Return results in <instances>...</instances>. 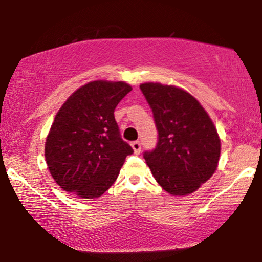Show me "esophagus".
Returning a JSON list of instances; mask_svg holds the SVG:
<instances>
[{"mask_svg": "<svg viewBox=\"0 0 262 262\" xmlns=\"http://www.w3.org/2000/svg\"><path fill=\"white\" fill-rule=\"evenodd\" d=\"M131 146H132V149H134L136 155H139V152H141V143H139L138 141H135L131 143Z\"/></svg>", "mask_w": 262, "mask_h": 262, "instance_id": "34e87169", "label": "esophagus"}]
</instances>
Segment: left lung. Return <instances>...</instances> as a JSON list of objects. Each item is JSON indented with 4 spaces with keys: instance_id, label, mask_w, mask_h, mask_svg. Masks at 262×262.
<instances>
[{
    "instance_id": "left-lung-1",
    "label": "left lung",
    "mask_w": 262,
    "mask_h": 262,
    "mask_svg": "<svg viewBox=\"0 0 262 262\" xmlns=\"http://www.w3.org/2000/svg\"><path fill=\"white\" fill-rule=\"evenodd\" d=\"M151 107L159 142L144 159L161 187L171 195H188L218 167L221 139L200 102L177 85L142 83Z\"/></svg>"
}]
</instances>
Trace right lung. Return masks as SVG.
Here are the masks:
<instances>
[{"mask_svg": "<svg viewBox=\"0 0 262 262\" xmlns=\"http://www.w3.org/2000/svg\"><path fill=\"white\" fill-rule=\"evenodd\" d=\"M131 91L123 81L88 82L57 112L46 137L45 160L53 180L66 192L99 198L117 180L134 150L120 137L114 110Z\"/></svg>", "mask_w": 262, "mask_h": 262, "instance_id": "right-lung-1", "label": "right lung"}]
</instances>
